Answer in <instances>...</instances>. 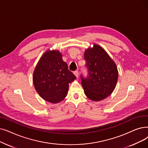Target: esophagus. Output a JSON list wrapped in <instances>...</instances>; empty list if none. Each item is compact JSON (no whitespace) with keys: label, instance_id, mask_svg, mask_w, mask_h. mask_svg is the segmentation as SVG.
Returning <instances> with one entry per match:
<instances>
[{"label":"esophagus","instance_id":"obj_1","mask_svg":"<svg viewBox=\"0 0 148 148\" xmlns=\"http://www.w3.org/2000/svg\"><path fill=\"white\" fill-rule=\"evenodd\" d=\"M74 74L76 76L77 78L79 77V72L77 71H75L74 72Z\"/></svg>","mask_w":148,"mask_h":148}]
</instances>
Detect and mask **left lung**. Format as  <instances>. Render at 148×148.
<instances>
[{
	"label": "left lung",
	"instance_id": "8db88e82",
	"mask_svg": "<svg viewBox=\"0 0 148 148\" xmlns=\"http://www.w3.org/2000/svg\"><path fill=\"white\" fill-rule=\"evenodd\" d=\"M88 77L82 75V85L86 97L93 101L106 98L114 90L118 80V70L115 62L98 45L88 48L84 53Z\"/></svg>",
	"mask_w": 148,
	"mask_h": 148
}]
</instances>
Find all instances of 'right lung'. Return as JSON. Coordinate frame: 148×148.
Masks as SVG:
<instances>
[{
  "label": "right lung",
  "instance_id": "add662e5",
  "mask_svg": "<svg viewBox=\"0 0 148 148\" xmlns=\"http://www.w3.org/2000/svg\"><path fill=\"white\" fill-rule=\"evenodd\" d=\"M33 79L34 88L40 97L57 103L65 98L69 83L76 77L68 69L59 51L48 50L37 63Z\"/></svg>",
  "mask_w": 148,
  "mask_h": 148
}]
</instances>
